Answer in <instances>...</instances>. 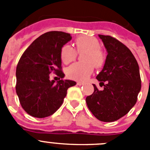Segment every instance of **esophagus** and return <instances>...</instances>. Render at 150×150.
<instances>
[{
    "instance_id": "obj_1",
    "label": "esophagus",
    "mask_w": 150,
    "mask_h": 150,
    "mask_svg": "<svg viewBox=\"0 0 150 150\" xmlns=\"http://www.w3.org/2000/svg\"><path fill=\"white\" fill-rule=\"evenodd\" d=\"M76 85H78V86H83V85H84V83H83V82H76Z\"/></svg>"
}]
</instances>
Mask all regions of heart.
Returning a JSON list of instances; mask_svg holds the SVG:
<instances>
[{
	"label": "heart",
	"mask_w": 150,
	"mask_h": 150,
	"mask_svg": "<svg viewBox=\"0 0 150 150\" xmlns=\"http://www.w3.org/2000/svg\"><path fill=\"white\" fill-rule=\"evenodd\" d=\"M78 52L82 55L83 62H76L67 68V74L70 79L85 81L92 74L94 67H100L105 62V54L100 48L99 41L93 37H82L75 40ZM61 59L64 64H69L76 59V51L70 45H64L61 49Z\"/></svg>",
	"instance_id": "1"
}]
</instances>
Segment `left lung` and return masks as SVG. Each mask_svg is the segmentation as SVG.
<instances>
[{"instance_id": "1", "label": "left lung", "mask_w": 150, "mask_h": 150, "mask_svg": "<svg viewBox=\"0 0 150 150\" xmlns=\"http://www.w3.org/2000/svg\"><path fill=\"white\" fill-rule=\"evenodd\" d=\"M98 36L107 52L104 67L96 76L104 90L99 91L93 85V94L86 101L98 120L110 122L126 115L134 106L141 79L138 64L129 49L111 36Z\"/></svg>"}]
</instances>
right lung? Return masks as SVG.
Returning <instances> with one entry per match:
<instances>
[{
  "mask_svg": "<svg viewBox=\"0 0 150 150\" xmlns=\"http://www.w3.org/2000/svg\"><path fill=\"white\" fill-rule=\"evenodd\" d=\"M72 39L70 34L50 31L37 38L24 52L17 64L16 90L22 108L36 118L52 115L63 103L67 88L76 85L61 79L55 83L50 74L63 78L61 49Z\"/></svg>",
  "mask_w": 150,
  "mask_h": 150,
  "instance_id": "right-lung-1",
  "label": "right lung"
}]
</instances>
